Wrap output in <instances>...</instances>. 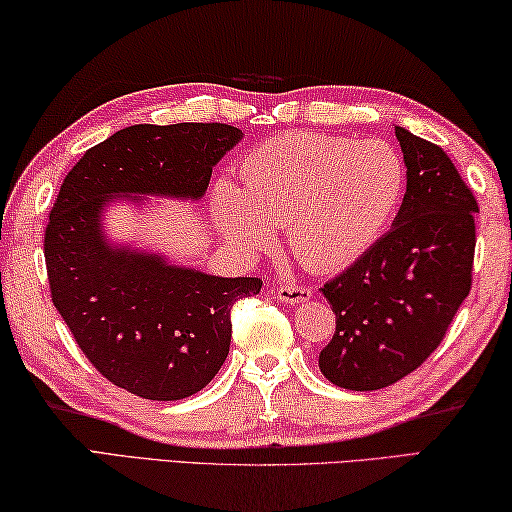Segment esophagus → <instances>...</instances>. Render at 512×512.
Here are the masks:
<instances>
[{
    "label": "esophagus",
    "instance_id": "esophagus-1",
    "mask_svg": "<svg viewBox=\"0 0 512 512\" xmlns=\"http://www.w3.org/2000/svg\"><path fill=\"white\" fill-rule=\"evenodd\" d=\"M274 297L283 303H306L312 297L308 285H279L274 288Z\"/></svg>",
    "mask_w": 512,
    "mask_h": 512
}]
</instances>
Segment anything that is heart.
I'll list each match as a JSON object with an SVG mask.
<instances>
[{
	"label": "heart",
	"mask_w": 512,
	"mask_h": 512,
	"mask_svg": "<svg viewBox=\"0 0 512 512\" xmlns=\"http://www.w3.org/2000/svg\"><path fill=\"white\" fill-rule=\"evenodd\" d=\"M245 193L215 191V220L242 251L274 242L285 224L294 254L310 270L355 263L378 240L405 195V164L384 141H353L319 132L272 137L240 166Z\"/></svg>",
	"instance_id": "obj_1"
}]
</instances>
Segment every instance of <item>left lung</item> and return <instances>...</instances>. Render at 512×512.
Returning <instances> with one entry per match:
<instances>
[{"mask_svg": "<svg viewBox=\"0 0 512 512\" xmlns=\"http://www.w3.org/2000/svg\"><path fill=\"white\" fill-rule=\"evenodd\" d=\"M407 193L393 227L324 294L337 326L319 369L342 389L375 391L416 371L472 285L479 204L436 143L396 125Z\"/></svg>", "mask_w": 512, "mask_h": 512, "instance_id": "1", "label": "left lung"}]
</instances>
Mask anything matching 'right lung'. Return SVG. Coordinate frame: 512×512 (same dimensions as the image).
Returning a JSON list of instances; mask_svg holds the SVG:
<instances>
[{
  "instance_id": "add662e5",
  "label": "right lung",
  "mask_w": 512,
  "mask_h": 512,
  "mask_svg": "<svg viewBox=\"0 0 512 512\" xmlns=\"http://www.w3.org/2000/svg\"><path fill=\"white\" fill-rule=\"evenodd\" d=\"M240 139L227 123L130 125L89 148L60 186L44 233L51 301L94 369L134 396L182 400L204 389L229 355L231 306L263 281L112 245L105 204L200 200L213 166Z\"/></svg>"
}]
</instances>
